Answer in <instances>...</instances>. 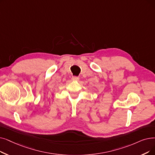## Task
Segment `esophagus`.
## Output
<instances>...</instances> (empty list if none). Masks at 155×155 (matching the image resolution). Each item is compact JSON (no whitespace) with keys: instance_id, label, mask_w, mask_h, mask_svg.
I'll list each match as a JSON object with an SVG mask.
<instances>
[{"instance_id":"obj_1","label":"esophagus","mask_w":155,"mask_h":155,"mask_svg":"<svg viewBox=\"0 0 155 155\" xmlns=\"http://www.w3.org/2000/svg\"><path fill=\"white\" fill-rule=\"evenodd\" d=\"M72 80H73V81H77V80H79V77H72Z\"/></svg>"}]
</instances>
